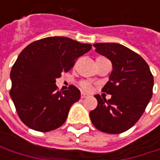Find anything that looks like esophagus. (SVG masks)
I'll return each mask as SVG.
<instances>
[{
	"instance_id": "1",
	"label": "esophagus",
	"mask_w": 160,
	"mask_h": 160,
	"mask_svg": "<svg viewBox=\"0 0 160 160\" xmlns=\"http://www.w3.org/2000/svg\"><path fill=\"white\" fill-rule=\"evenodd\" d=\"M88 96V94L87 93H85V92H81V98H86Z\"/></svg>"
}]
</instances>
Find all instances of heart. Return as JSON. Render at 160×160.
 I'll return each mask as SVG.
<instances>
[{
    "instance_id": "1",
    "label": "heart",
    "mask_w": 160,
    "mask_h": 160,
    "mask_svg": "<svg viewBox=\"0 0 160 160\" xmlns=\"http://www.w3.org/2000/svg\"><path fill=\"white\" fill-rule=\"evenodd\" d=\"M81 88L85 91H91L92 90V85L89 82H82L81 83Z\"/></svg>"
}]
</instances>
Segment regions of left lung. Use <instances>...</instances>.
Here are the masks:
<instances>
[{"label": "left lung", "mask_w": 160, "mask_h": 160, "mask_svg": "<svg viewBox=\"0 0 160 160\" xmlns=\"http://www.w3.org/2000/svg\"><path fill=\"white\" fill-rule=\"evenodd\" d=\"M95 52L112 63V72L102 91L111 94L107 100L99 94L97 107L90 112L94 127L107 133L128 131L141 118L153 92L154 78L147 63L136 52L119 43H95Z\"/></svg>", "instance_id": "1"}]
</instances>
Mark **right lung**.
I'll list each match as a JSON object with an SVG mask.
<instances>
[{
    "mask_svg": "<svg viewBox=\"0 0 160 160\" xmlns=\"http://www.w3.org/2000/svg\"><path fill=\"white\" fill-rule=\"evenodd\" d=\"M91 49L92 44L69 38L48 37L20 52L10 73V96L20 119L28 128L45 132L65 123L71 106L80 100V92L72 85L60 92L55 80Z\"/></svg>",
    "mask_w": 160,
    "mask_h": 160,
    "instance_id": "1",
    "label": "right lung"
}]
</instances>
